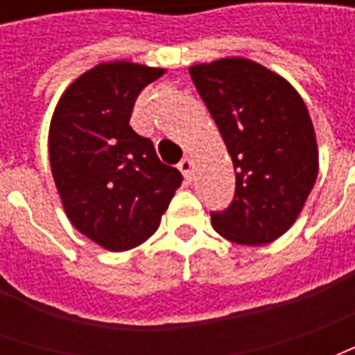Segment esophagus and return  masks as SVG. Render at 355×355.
I'll return each mask as SVG.
<instances>
[{
    "mask_svg": "<svg viewBox=\"0 0 355 355\" xmlns=\"http://www.w3.org/2000/svg\"><path fill=\"white\" fill-rule=\"evenodd\" d=\"M178 169H180V173L184 175V180H186V182H190V180H192L193 162H192V159H190V157H184L182 162L178 163Z\"/></svg>",
    "mask_w": 355,
    "mask_h": 355,
    "instance_id": "obj_1",
    "label": "esophagus"
}]
</instances>
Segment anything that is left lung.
Masks as SVG:
<instances>
[{
    "instance_id": "8db88e82",
    "label": "left lung",
    "mask_w": 355,
    "mask_h": 355,
    "mask_svg": "<svg viewBox=\"0 0 355 355\" xmlns=\"http://www.w3.org/2000/svg\"><path fill=\"white\" fill-rule=\"evenodd\" d=\"M236 171L234 200L211 224L239 245H264L289 230L318 178V142L289 81L249 58L190 66Z\"/></svg>"
}]
</instances>
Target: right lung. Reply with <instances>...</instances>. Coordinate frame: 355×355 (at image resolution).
<instances>
[{
  "instance_id": "obj_1",
  "label": "right lung",
  "mask_w": 355,
  "mask_h": 355,
  "mask_svg": "<svg viewBox=\"0 0 355 355\" xmlns=\"http://www.w3.org/2000/svg\"><path fill=\"white\" fill-rule=\"evenodd\" d=\"M163 73L127 60L102 62L73 80L51 119V171L66 216L108 251L144 243L182 182L129 125L139 93Z\"/></svg>"
}]
</instances>
